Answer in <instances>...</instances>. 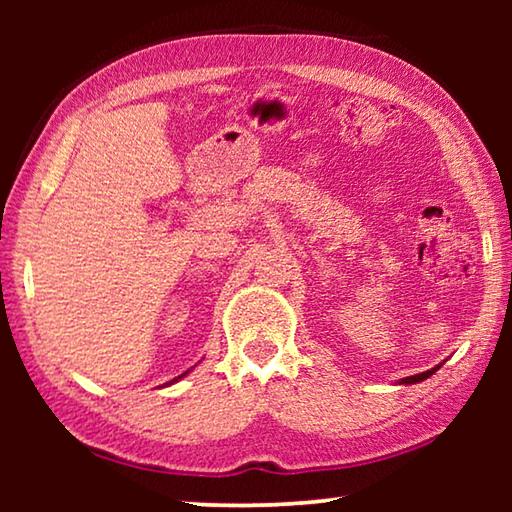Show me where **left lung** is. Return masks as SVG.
<instances>
[{
    "label": "left lung",
    "mask_w": 512,
    "mask_h": 512,
    "mask_svg": "<svg viewBox=\"0 0 512 512\" xmlns=\"http://www.w3.org/2000/svg\"><path fill=\"white\" fill-rule=\"evenodd\" d=\"M440 366H436V368H431V370H427V372H420V375H413V377H406V379H402V384H418V381H422V379H427V377H431L433 372H436Z\"/></svg>",
    "instance_id": "8db88e82"
}]
</instances>
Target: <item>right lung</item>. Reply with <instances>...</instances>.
Returning a JSON list of instances; mask_svg holds the SVG:
<instances>
[{"label":"right lung","instance_id":"right-lung-1","mask_svg":"<svg viewBox=\"0 0 512 512\" xmlns=\"http://www.w3.org/2000/svg\"><path fill=\"white\" fill-rule=\"evenodd\" d=\"M185 375H187V372H185ZM180 377H183V375H180ZM180 377H176V379H180ZM176 379H173V381H176ZM169 384H171V381H169Z\"/></svg>","mask_w":512,"mask_h":512}]
</instances>
